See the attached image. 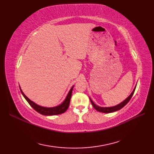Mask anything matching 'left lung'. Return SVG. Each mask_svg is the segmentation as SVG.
Returning a JSON list of instances; mask_svg holds the SVG:
<instances>
[{
  "instance_id": "8db88e82",
  "label": "left lung",
  "mask_w": 154,
  "mask_h": 154,
  "mask_svg": "<svg viewBox=\"0 0 154 154\" xmlns=\"http://www.w3.org/2000/svg\"><path fill=\"white\" fill-rule=\"evenodd\" d=\"M136 87H135L134 88L133 91L132 92L131 94H130V95L127 97V99L123 101H122V103H120L119 104L116 105V106H110V107H102V106H97V105H96L94 102L92 101V100L90 98V100H91V103L93 106V107L94 108L100 112H103V113H110V112H116L117 110H120L121 109H122L123 106H125L126 105H127L128 103V102L130 100V99H131L132 96H133L134 93V91H135V89H136Z\"/></svg>"
}]
</instances>
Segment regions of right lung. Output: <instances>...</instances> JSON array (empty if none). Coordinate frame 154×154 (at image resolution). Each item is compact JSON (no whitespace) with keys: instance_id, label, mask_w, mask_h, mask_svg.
Here are the masks:
<instances>
[{"instance_id":"right-lung-1","label":"right lung","mask_w":154,"mask_h":154,"mask_svg":"<svg viewBox=\"0 0 154 154\" xmlns=\"http://www.w3.org/2000/svg\"><path fill=\"white\" fill-rule=\"evenodd\" d=\"M19 87L23 96L24 97V98L26 100L27 102H28V103L36 112H38V113L45 116H53V115H58V114H61L62 113H64L67 110L68 107L69 106L70 100H71L72 92L74 86H72L71 89H70L68 94L66 96V98L65 99V100L63 101V103L57 106H54V107H44V106H42L36 104L33 101L30 100L28 97L24 94V92H22L20 85H19Z\"/></svg>"}]
</instances>
